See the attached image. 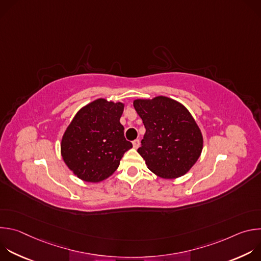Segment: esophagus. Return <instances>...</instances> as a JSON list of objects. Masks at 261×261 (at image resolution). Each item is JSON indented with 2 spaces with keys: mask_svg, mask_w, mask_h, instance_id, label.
<instances>
[{
  "mask_svg": "<svg viewBox=\"0 0 261 261\" xmlns=\"http://www.w3.org/2000/svg\"><path fill=\"white\" fill-rule=\"evenodd\" d=\"M133 147L134 148H138V146H139V139H135V140H133Z\"/></svg>",
  "mask_w": 261,
  "mask_h": 261,
  "instance_id": "1",
  "label": "esophagus"
}]
</instances>
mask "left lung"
<instances>
[{
  "label": "left lung",
  "mask_w": 261,
  "mask_h": 261,
  "mask_svg": "<svg viewBox=\"0 0 261 261\" xmlns=\"http://www.w3.org/2000/svg\"><path fill=\"white\" fill-rule=\"evenodd\" d=\"M133 105L145 127L137 152L147 168L163 178L187 173L203 147L201 131L189 110L165 96L136 99Z\"/></svg>",
  "instance_id": "8db88e82"
}]
</instances>
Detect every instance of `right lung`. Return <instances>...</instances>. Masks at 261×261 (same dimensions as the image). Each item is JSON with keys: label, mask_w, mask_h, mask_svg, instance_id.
Here are the masks:
<instances>
[{"label": "right lung", "mask_w": 261, "mask_h": 261, "mask_svg": "<svg viewBox=\"0 0 261 261\" xmlns=\"http://www.w3.org/2000/svg\"><path fill=\"white\" fill-rule=\"evenodd\" d=\"M124 103L97 99L81 108L61 141V155L79 178L99 182L113 174L132 143L120 119Z\"/></svg>", "instance_id": "obj_1"}]
</instances>
